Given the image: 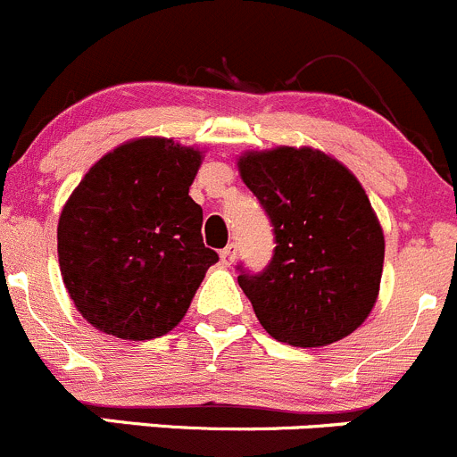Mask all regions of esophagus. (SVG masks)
<instances>
[{"label":"esophagus","instance_id":"esophagus-1","mask_svg":"<svg viewBox=\"0 0 457 457\" xmlns=\"http://www.w3.org/2000/svg\"><path fill=\"white\" fill-rule=\"evenodd\" d=\"M235 253H237V246H235V244H228L227 248H222V251H220V262H222V266L233 264Z\"/></svg>","mask_w":457,"mask_h":457}]
</instances>
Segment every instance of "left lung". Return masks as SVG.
<instances>
[{
	"mask_svg": "<svg viewBox=\"0 0 457 457\" xmlns=\"http://www.w3.org/2000/svg\"><path fill=\"white\" fill-rule=\"evenodd\" d=\"M237 169L275 235L262 273L237 266L262 327L302 349L351 336L376 306L384 264V233L362 184L311 146L248 151Z\"/></svg>",
	"mask_w": 457,
	"mask_h": 457,
	"instance_id": "1",
	"label": "left lung"
}]
</instances>
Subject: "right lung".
<instances>
[{
  "label": "right lung",
  "mask_w": 457,
  "mask_h": 457,
  "mask_svg": "<svg viewBox=\"0 0 457 457\" xmlns=\"http://www.w3.org/2000/svg\"><path fill=\"white\" fill-rule=\"evenodd\" d=\"M202 151L139 137L106 153L64 204L57 255L86 322L121 340L173 331L209 266L202 206L188 195Z\"/></svg>",
  "instance_id": "obj_1"
}]
</instances>
